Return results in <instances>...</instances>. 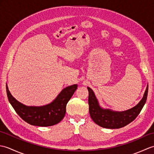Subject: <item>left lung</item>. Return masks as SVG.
<instances>
[{
  "mask_svg": "<svg viewBox=\"0 0 154 154\" xmlns=\"http://www.w3.org/2000/svg\"><path fill=\"white\" fill-rule=\"evenodd\" d=\"M87 89L89 91L88 101L91 119L99 126L110 129L120 128L132 122L138 116L146 103L148 92V85L142 99L136 106L123 112H114L100 108L92 89L89 87Z\"/></svg>",
  "mask_w": 154,
  "mask_h": 154,
  "instance_id": "obj_1",
  "label": "left lung"
}]
</instances>
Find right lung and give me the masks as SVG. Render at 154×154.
<instances>
[{
    "mask_svg": "<svg viewBox=\"0 0 154 154\" xmlns=\"http://www.w3.org/2000/svg\"><path fill=\"white\" fill-rule=\"evenodd\" d=\"M10 103L16 112L25 122L33 126H50L59 123L66 112V105L77 88V85L69 86L59 94L51 103L43 106H27L16 100L6 85Z\"/></svg>",
    "mask_w": 154,
    "mask_h": 154,
    "instance_id": "add662e5",
    "label": "right lung"
}]
</instances>
